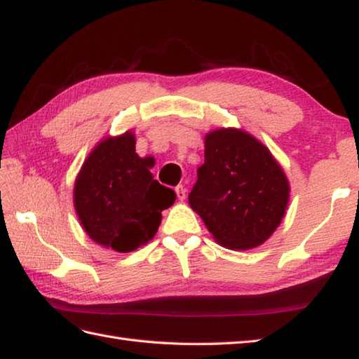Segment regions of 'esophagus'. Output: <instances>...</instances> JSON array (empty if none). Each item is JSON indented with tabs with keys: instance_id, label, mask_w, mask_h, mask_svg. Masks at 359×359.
I'll return each instance as SVG.
<instances>
[{
	"instance_id": "1",
	"label": "esophagus",
	"mask_w": 359,
	"mask_h": 359,
	"mask_svg": "<svg viewBox=\"0 0 359 359\" xmlns=\"http://www.w3.org/2000/svg\"><path fill=\"white\" fill-rule=\"evenodd\" d=\"M175 192H177V197H178V200H184L186 198V187L184 186H177V189H175Z\"/></svg>"
}]
</instances>
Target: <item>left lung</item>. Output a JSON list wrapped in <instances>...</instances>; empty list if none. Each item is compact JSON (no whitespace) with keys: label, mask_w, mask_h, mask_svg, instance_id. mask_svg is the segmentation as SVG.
Masks as SVG:
<instances>
[{"label":"left lung","mask_w":359,"mask_h":359,"mask_svg":"<svg viewBox=\"0 0 359 359\" xmlns=\"http://www.w3.org/2000/svg\"><path fill=\"white\" fill-rule=\"evenodd\" d=\"M287 200L286 175L259 140L233 128L208 134L189 205L215 241L233 250L261 245L285 217Z\"/></svg>","instance_id":"left-lung-1"}]
</instances>
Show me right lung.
I'll return each mask as SVG.
<instances>
[{
  "label": "right lung",
  "mask_w": 359,
  "mask_h": 359,
  "mask_svg": "<svg viewBox=\"0 0 359 359\" xmlns=\"http://www.w3.org/2000/svg\"><path fill=\"white\" fill-rule=\"evenodd\" d=\"M151 159L136 153L131 133L106 139L86 159L74 182L81 225L100 245L128 253L156 234L162 211L177 194L148 170Z\"/></svg>",
  "instance_id": "1"
}]
</instances>
